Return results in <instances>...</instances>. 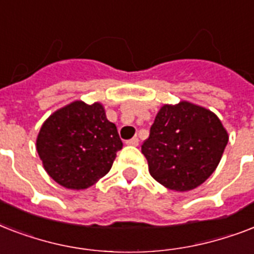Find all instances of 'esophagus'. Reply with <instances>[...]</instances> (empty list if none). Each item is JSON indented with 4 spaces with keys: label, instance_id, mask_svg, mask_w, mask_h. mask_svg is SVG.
Masks as SVG:
<instances>
[{
    "label": "esophagus",
    "instance_id": "obj_1",
    "mask_svg": "<svg viewBox=\"0 0 254 254\" xmlns=\"http://www.w3.org/2000/svg\"><path fill=\"white\" fill-rule=\"evenodd\" d=\"M127 145H130V146H137V145H138V138H137V137H133V138L127 139Z\"/></svg>",
    "mask_w": 254,
    "mask_h": 254
}]
</instances>
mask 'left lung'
<instances>
[{
    "label": "left lung",
    "mask_w": 254,
    "mask_h": 254,
    "mask_svg": "<svg viewBox=\"0 0 254 254\" xmlns=\"http://www.w3.org/2000/svg\"><path fill=\"white\" fill-rule=\"evenodd\" d=\"M228 133L215 113L181 101L163 105L142 143L150 175L174 191L196 189L215 171Z\"/></svg>",
    "instance_id": "1"
}]
</instances>
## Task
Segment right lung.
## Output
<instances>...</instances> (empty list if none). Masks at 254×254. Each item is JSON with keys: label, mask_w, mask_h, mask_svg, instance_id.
<instances>
[{"label": "right lung", "mask_w": 254, "mask_h": 254, "mask_svg": "<svg viewBox=\"0 0 254 254\" xmlns=\"http://www.w3.org/2000/svg\"><path fill=\"white\" fill-rule=\"evenodd\" d=\"M123 149L117 127L100 103L73 101L42 125L37 151L43 167L65 189L84 190L109 173Z\"/></svg>", "instance_id": "1"}]
</instances>
